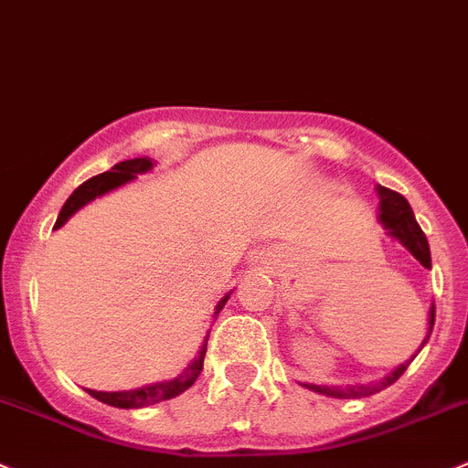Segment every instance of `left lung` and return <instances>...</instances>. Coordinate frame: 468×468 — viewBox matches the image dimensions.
I'll use <instances>...</instances> for the list:
<instances>
[{
	"instance_id": "8db88e82",
	"label": "left lung",
	"mask_w": 468,
	"mask_h": 468,
	"mask_svg": "<svg viewBox=\"0 0 468 468\" xmlns=\"http://www.w3.org/2000/svg\"><path fill=\"white\" fill-rule=\"evenodd\" d=\"M378 197H379V206H378V221L388 230L391 238H396L398 242L402 244L405 249H410L411 256L420 262L423 267L432 270V258H430V244L425 233L420 230L419 221H416L414 210L411 206L407 203V198L402 194L393 192V189L382 187L378 185ZM432 326H434V303L430 306V315H428V335H425L423 345L428 343L430 334H432ZM423 345L419 347V352L423 349ZM416 352V355H419ZM414 355V356H416ZM411 356V359H414ZM411 359L407 364H400L398 368H393L387 378H382L379 382L375 384H356V387H320V384H302V387L311 388V391L322 393V396H329V398H368L373 393H379L382 388L391 387L398 378L407 370V366L411 364Z\"/></svg>"
}]
</instances>
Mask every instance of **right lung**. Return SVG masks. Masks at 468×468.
Wrapping results in <instances>:
<instances>
[{
	"label": "right lung",
	"instance_id": "right-lung-1",
	"mask_svg": "<svg viewBox=\"0 0 468 468\" xmlns=\"http://www.w3.org/2000/svg\"><path fill=\"white\" fill-rule=\"evenodd\" d=\"M151 169H153L151 157H134V160L119 162V165H113L112 169L104 171V174L86 180V183L80 185V187H77L75 192L68 197V201L63 203L61 212H58V217H57V224H54V230L61 229V226L66 224V221L70 219L77 210H81L84 206H89L90 201H95V198L113 192V189L123 187V185L133 183L137 176L148 174ZM230 294L233 292L224 294V297L219 299V303L215 306V317L219 315L221 308L226 306V302H229ZM207 335H206V340H203L201 349H198V355L194 356L192 364H187V368H183V373H180L178 378L165 379V382L146 384V387L133 388V391H90V388H86V391H89L95 400L104 402V405L119 407V410H142V407L155 405V402L171 400V398H176V396H180V393L187 391V388L197 382L198 375H201L203 359H206V349H207Z\"/></svg>",
	"mask_w": 468,
	"mask_h": 468
}]
</instances>
